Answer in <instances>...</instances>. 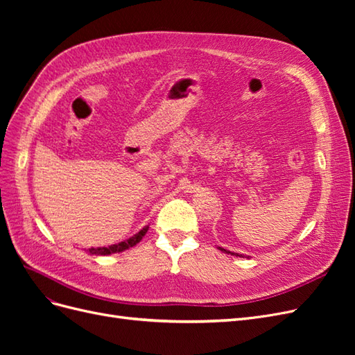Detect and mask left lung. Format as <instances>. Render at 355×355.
I'll return each instance as SVG.
<instances>
[{
	"mask_svg": "<svg viewBox=\"0 0 355 355\" xmlns=\"http://www.w3.org/2000/svg\"><path fill=\"white\" fill-rule=\"evenodd\" d=\"M218 249L220 250V252H223V253H227V254H231V256H239V257H247V259H250V256H244V254H239V253H234V252H230V250H225L223 247H218Z\"/></svg>",
	"mask_w": 355,
	"mask_h": 355,
	"instance_id": "obj_1",
	"label": "left lung"
}]
</instances>
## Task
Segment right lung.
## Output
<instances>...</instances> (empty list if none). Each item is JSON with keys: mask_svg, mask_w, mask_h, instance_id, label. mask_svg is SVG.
I'll use <instances>...</instances> for the list:
<instances>
[{"mask_svg": "<svg viewBox=\"0 0 355 355\" xmlns=\"http://www.w3.org/2000/svg\"><path fill=\"white\" fill-rule=\"evenodd\" d=\"M148 230H149V225H146V227H144L137 234H135L133 237L127 239L121 243L111 244L108 247H92V249L85 250V252L90 253V254H94V256H108V254H114V253H121V252L130 249V247L136 245L139 241H141L145 237V234L148 232Z\"/></svg>", "mask_w": 355, "mask_h": 355, "instance_id": "add662e5", "label": "right lung"}]
</instances>
